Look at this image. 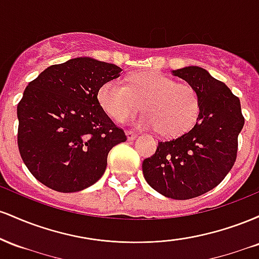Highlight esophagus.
<instances>
[{
	"mask_svg": "<svg viewBox=\"0 0 259 259\" xmlns=\"http://www.w3.org/2000/svg\"><path fill=\"white\" fill-rule=\"evenodd\" d=\"M136 136H138V134L136 133H134V132H126V138H127V140H129V141H133V140H135L136 139Z\"/></svg>",
	"mask_w": 259,
	"mask_h": 259,
	"instance_id": "obj_1",
	"label": "esophagus"
}]
</instances>
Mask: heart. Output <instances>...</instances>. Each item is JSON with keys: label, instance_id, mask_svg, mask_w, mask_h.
<instances>
[{"label": "heart", "instance_id": "obj_1", "mask_svg": "<svg viewBox=\"0 0 259 259\" xmlns=\"http://www.w3.org/2000/svg\"><path fill=\"white\" fill-rule=\"evenodd\" d=\"M97 97L107 114L118 121L130 117L142 102L146 113L136 119V125L160 130L168 138L189 132L200 114V97L194 86L177 82L157 70L130 74L127 85L119 79L108 80Z\"/></svg>", "mask_w": 259, "mask_h": 259}]
</instances>
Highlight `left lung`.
<instances>
[{
  "mask_svg": "<svg viewBox=\"0 0 259 259\" xmlns=\"http://www.w3.org/2000/svg\"><path fill=\"white\" fill-rule=\"evenodd\" d=\"M173 74L197 91L200 114L189 132L159 141L156 153L142 162V171L159 194L189 200L214 189L231 170L245 118L239 97L206 69L185 67Z\"/></svg>",
  "mask_w": 259,
  "mask_h": 259,
  "instance_id": "1",
  "label": "left lung"
}]
</instances>
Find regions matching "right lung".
Listing matches in <instances>:
<instances>
[{
  "label": "right lung",
  "instance_id": "1",
  "mask_svg": "<svg viewBox=\"0 0 259 259\" xmlns=\"http://www.w3.org/2000/svg\"><path fill=\"white\" fill-rule=\"evenodd\" d=\"M118 65L89 57L45 69L17 107L18 148L29 171L58 192H76L102 177L107 157L125 133L101 107L100 88Z\"/></svg>",
  "mask_w": 259,
  "mask_h": 259
}]
</instances>
